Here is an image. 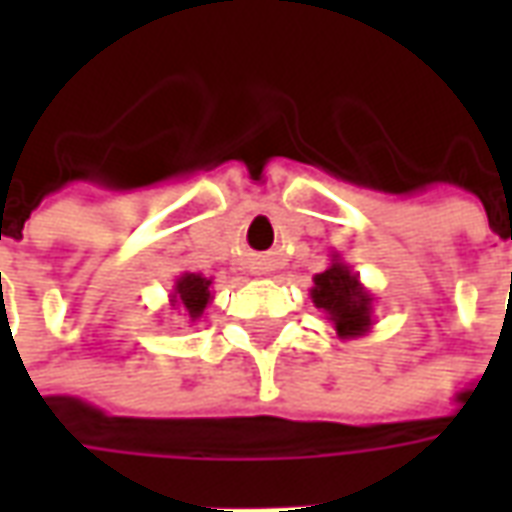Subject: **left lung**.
<instances>
[{
    "label": "left lung",
    "instance_id": "1",
    "mask_svg": "<svg viewBox=\"0 0 512 512\" xmlns=\"http://www.w3.org/2000/svg\"><path fill=\"white\" fill-rule=\"evenodd\" d=\"M312 304L326 315L340 340L365 337L373 329V293L362 285L359 274L343 263L340 252H332V263L326 271L312 277Z\"/></svg>",
    "mask_w": 512,
    "mask_h": 512
}]
</instances>
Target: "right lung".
Instances as JSON below:
<instances>
[{
  "label": "right lung",
  "instance_id": "1",
  "mask_svg": "<svg viewBox=\"0 0 512 512\" xmlns=\"http://www.w3.org/2000/svg\"><path fill=\"white\" fill-rule=\"evenodd\" d=\"M213 279L202 277V274H191V271H183L175 285H172V293H169V307L172 310H180L191 323H197L208 310V304L213 301Z\"/></svg>",
  "mask_w": 512,
  "mask_h": 512
}]
</instances>
